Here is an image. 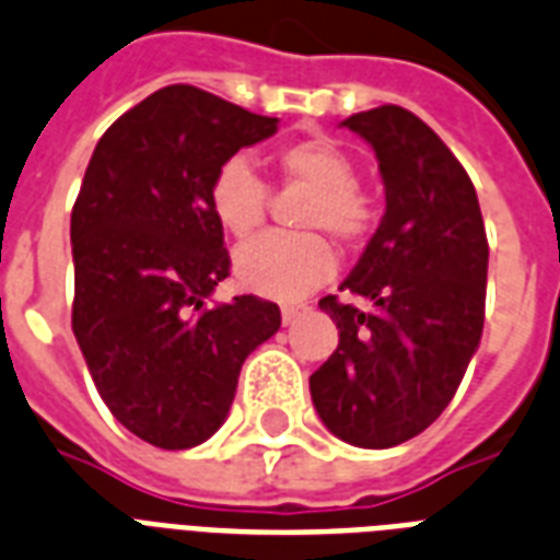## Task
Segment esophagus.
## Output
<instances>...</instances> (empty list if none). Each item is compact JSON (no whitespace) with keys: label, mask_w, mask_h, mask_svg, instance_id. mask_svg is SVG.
<instances>
[{"label":"esophagus","mask_w":560,"mask_h":560,"mask_svg":"<svg viewBox=\"0 0 560 560\" xmlns=\"http://www.w3.org/2000/svg\"><path fill=\"white\" fill-rule=\"evenodd\" d=\"M299 314H302V305H281V323H284V326H290Z\"/></svg>","instance_id":"1"}]
</instances>
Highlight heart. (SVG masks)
<instances>
[{
    "label": "heart",
    "mask_w": 560,
    "mask_h": 560,
    "mask_svg": "<svg viewBox=\"0 0 560 560\" xmlns=\"http://www.w3.org/2000/svg\"><path fill=\"white\" fill-rule=\"evenodd\" d=\"M284 182L311 187L299 225L323 229L343 246H358L375 229L373 199L358 187L355 161L328 138L293 140L276 152ZM270 187L243 155L225 158L208 187L213 220L225 234L246 241L267 217ZM335 270V252L317 232H272L234 255L243 290L267 299H296Z\"/></svg>",
    "instance_id": "b5f03b06"
}]
</instances>
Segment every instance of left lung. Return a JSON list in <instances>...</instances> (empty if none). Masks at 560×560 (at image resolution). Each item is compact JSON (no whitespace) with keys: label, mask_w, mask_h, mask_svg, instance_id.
Returning a JSON list of instances; mask_svg holds the SVG:
<instances>
[{"label":"left lung","mask_w":560,"mask_h":560,"mask_svg":"<svg viewBox=\"0 0 560 560\" xmlns=\"http://www.w3.org/2000/svg\"><path fill=\"white\" fill-rule=\"evenodd\" d=\"M343 126L375 149L387 208L340 284L366 308L319 299L340 340L311 399L340 441L387 450L441 417L479 349L488 234L467 170L417 114L382 105Z\"/></svg>","instance_id":"left-lung-1"}]
</instances>
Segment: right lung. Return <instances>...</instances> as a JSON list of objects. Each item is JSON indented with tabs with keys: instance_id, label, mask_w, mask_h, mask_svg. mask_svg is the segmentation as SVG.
<instances>
[{
	"instance_id": "right-lung-1",
	"label": "right lung",
	"mask_w": 560,
	"mask_h": 560,
	"mask_svg": "<svg viewBox=\"0 0 560 560\" xmlns=\"http://www.w3.org/2000/svg\"><path fill=\"white\" fill-rule=\"evenodd\" d=\"M276 122L194 84L161 88L102 135L72 205V335L102 402L161 450L223 425L243 361L281 326L267 299L208 305L232 270L208 187Z\"/></svg>"
}]
</instances>
